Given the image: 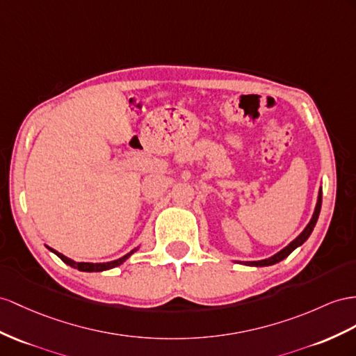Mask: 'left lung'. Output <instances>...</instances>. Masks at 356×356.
I'll list each match as a JSON object with an SVG mask.
<instances>
[{
  "instance_id": "8db88e82",
  "label": "left lung",
  "mask_w": 356,
  "mask_h": 356,
  "mask_svg": "<svg viewBox=\"0 0 356 356\" xmlns=\"http://www.w3.org/2000/svg\"><path fill=\"white\" fill-rule=\"evenodd\" d=\"M321 207H322V188L318 189V197H317V204H316V209H314V213L312 216V220H309L308 225L304 229V232L300 233L295 241H291L286 248H282L280 252H277L275 256H272V257L265 259V260H259V261H243L245 265H248V266H270V265H275V263H278L281 260H284L291 251L296 250L298 247H300V245H302L309 238V234H312L313 229L316 227L318 213H321Z\"/></svg>"
}]
</instances>
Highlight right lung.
<instances>
[{
    "label": "right lung",
    "instance_id": "obj_1",
    "mask_svg": "<svg viewBox=\"0 0 356 356\" xmlns=\"http://www.w3.org/2000/svg\"><path fill=\"white\" fill-rule=\"evenodd\" d=\"M47 248H48L49 251H52L54 254H56V256H58L63 261L66 263V265H69V266H72V268H75V269H78V270H83V272H102V270H108V269L117 268V266H120L123 261H126L127 259H129L131 254H134L136 250H138V248H135V250H132L131 252H127L126 256H123V257H120V259H117V260H113V261H106V263H84V261L78 263V261H74V260L66 257V256H63L61 252H58V251H56V250H52V248H49V247H47Z\"/></svg>",
    "mask_w": 356,
    "mask_h": 356
}]
</instances>
